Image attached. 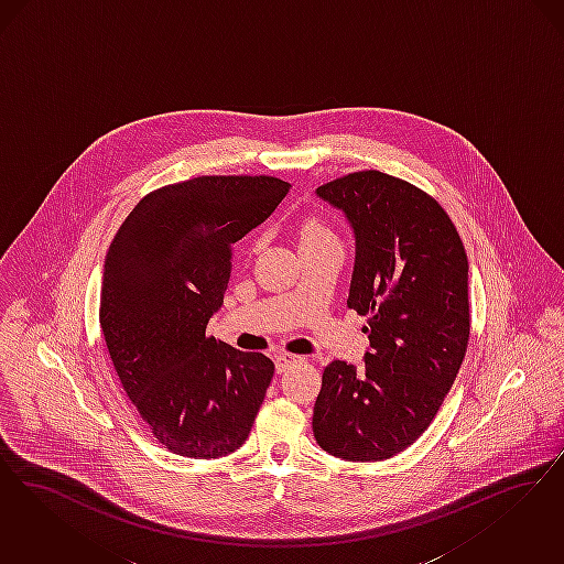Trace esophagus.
<instances>
[{"label": "esophagus", "instance_id": "esophagus-1", "mask_svg": "<svg viewBox=\"0 0 564 564\" xmlns=\"http://www.w3.org/2000/svg\"><path fill=\"white\" fill-rule=\"evenodd\" d=\"M299 362H303V358H301V356H293V354H278V356H275V370H278V372H286L289 368L293 367V365H299Z\"/></svg>", "mask_w": 564, "mask_h": 564}]
</instances>
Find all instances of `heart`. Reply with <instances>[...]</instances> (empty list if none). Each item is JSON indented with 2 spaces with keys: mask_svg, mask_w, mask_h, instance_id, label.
Instances as JSON below:
<instances>
[{
  "mask_svg": "<svg viewBox=\"0 0 564 564\" xmlns=\"http://www.w3.org/2000/svg\"><path fill=\"white\" fill-rule=\"evenodd\" d=\"M299 240L301 246L324 245V242H337V236L333 227L319 217H307L299 227ZM259 242H254L252 248H257Z\"/></svg>",
  "mask_w": 564,
  "mask_h": 564,
  "instance_id": "1",
  "label": "heart"
}]
</instances>
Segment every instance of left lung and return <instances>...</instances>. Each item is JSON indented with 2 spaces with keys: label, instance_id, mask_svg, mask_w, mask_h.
<instances>
[{
  "label": "left lung",
  "instance_id": "8db88e82",
  "mask_svg": "<svg viewBox=\"0 0 564 564\" xmlns=\"http://www.w3.org/2000/svg\"><path fill=\"white\" fill-rule=\"evenodd\" d=\"M318 196L354 227L347 307L367 316L370 351L324 368L314 436L339 459L383 462L430 427L466 358V248L438 199L392 174L349 172Z\"/></svg>",
  "mask_w": 564,
  "mask_h": 564
}]
</instances>
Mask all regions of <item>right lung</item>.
<instances>
[{"mask_svg":"<svg viewBox=\"0 0 564 564\" xmlns=\"http://www.w3.org/2000/svg\"><path fill=\"white\" fill-rule=\"evenodd\" d=\"M291 183L213 174L143 197L105 257L100 330L123 392L171 453L217 459L245 444L273 377L259 351L206 335L231 273V245Z\"/></svg>","mask_w":564,"mask_h":564,"instance_id":"1","label":"right lung"}]
</instances>
